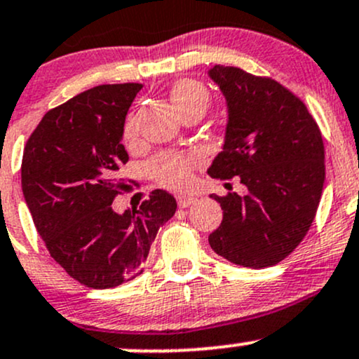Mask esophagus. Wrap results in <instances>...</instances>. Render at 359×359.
<instances>
[{
  "instance_id": "obj_1",
  "label": "esophagus",
  "mask_w": 359,
  "mask_h": 359,
  "mask_svg": "<svg viewBox=\"0 0 359 359\" xmlns=\"http://www.w3.org/2000/svg\"><path fill=\"white\" fill-rule=\"evenodd\" d=\"M175 199H177V204H179V208H187L191 206L192 203H196L194 196H189V194H177Z\"/></svg>"
}]
</instances>
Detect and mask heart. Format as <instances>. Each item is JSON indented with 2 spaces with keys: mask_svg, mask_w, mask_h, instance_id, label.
<instances>
[{
  "mask_svg": "<svg viewBox=\"0 0 359 359\" xmlns=\"http://www.w3.org/2000/svg\"><path fill=\"white\" fill-rule=\"evenodd\" d=\"M172 102L180 114L201 110L206 112L211 104L210 92L198 81L186 80L173 86ZM126 136L135 135V117L129 116L124 126ZM199 163V156L179 155V153H161L148 163V173L160 186L179 189L187 186L192 177V168Z\"/></svg>",
  "mask_w": 359,
  "mask_h": 359,
  "instance_id": "1",
  "label": "heart"
}]
</instances>
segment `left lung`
<instances>
[{
    "instance_id": "obj_1",
    "label": "left lung",
    "mask_w": 359,
    "mask_h": 359,
    "mask_svg": "<svg viewBox=\"0 0 359 359\" xmlns=\"http://www.w3.org/2000/svg\"><path fill=\"white\" fill-rule=\"evenodd\" d=\"M210 76L226 98L228 124L223 151L208 173L222 180L238 177L249 191L211 194L223 222L210 245L237 266H274L300 245L320 203V129L300 98L273 78L222 65Z\"/></svg>"
}]
</instances>
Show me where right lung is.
<instances>
[{"label": "right lung", "mask_w": 359, "mask_h": 359, "mask_svg": "<svg viewBox=\"0 0 359 359\" xmlns=\"http://www.w3.org/2000/svg\"><path fill=\"white\" fill-rule=\"evenodd\" d=\"M141 83L100 85L50 109L23 149L22 191L50 257L93 290L128 283L144 269L149 247L177 203L156 189L140 208L112 210L129 160L126 114Z\"/></svg>", "instance_id": "obj_1"}]
</instances>
